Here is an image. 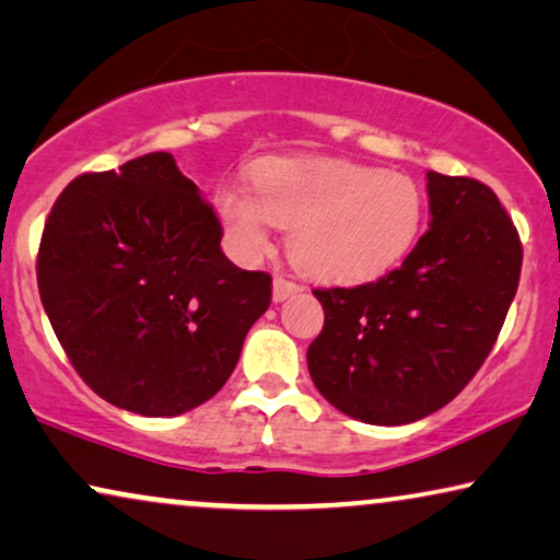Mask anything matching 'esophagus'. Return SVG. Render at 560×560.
I'll list each match as a JSON object with an SVG mask.
<instances>
[{
    "instance_id": "obj_1",
    "label": "esophagus",
    "mask_w": 560,
    "mask_h": 560,
    "mask_svg": "<svg viewBox=\"0 0 560 560\" xmlns=\"http://www.w3.org/2000/svg\"><path fill=\"white\" fill-rule=\"evenodd\" d=\"M300 292H302V287L294 284V281L284 279V276H276L273 279V302H284V300H289V296H294Z\"/></svg>"
}]
</instances>
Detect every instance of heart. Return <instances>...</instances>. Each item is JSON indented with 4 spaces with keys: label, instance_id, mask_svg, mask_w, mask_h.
<instances>
[{
    "label": "heart",
    "instance_id": "obj_1",
    "mask_svg": "<svg viewBox=\"0 0 560 560\" xmlns=\"http://www.w3.org/2000/svg\"><path fill=\"white\" fill-rule=\"evenodd\" d=\"M250 191L222 186L218 212L245 256L271 245V225L287 228L292 264L325 284H361L399 266L415 250L428 199L412 176L366 163L264 159L250 168Z\"/></svg>",
    "mask_w": 560,
    "mask_h": 560
}]
</instances>
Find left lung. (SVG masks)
Here are the masks:
<instances>
[{
    "label": "left lung",
    "mask_w": 560,
    "mask_h": 560,
    "mask_svg": "<svg viewBox=\"0 0 560 560\" xmlns=\"http://www.w3.org/2000/svg\"><path fill=\"white\" fill-rule=\"evenodd\" d=\"M430 230L405 264L353 289H315L323 332L310 376L369 424L422 420L458 397L502 330L523 268L510 214L487 184L428 171Z\"/></svg>",
    "instance_id": "left-lung-1"
}]
</instances>
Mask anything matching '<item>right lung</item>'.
Instances as JSON below:
<instances>
[{
    "label": "right lung",
    "instance_id": "1",
    "mask_svg": "<svg viewBox=\"0 0 560 560\" xmlns=\"http://www.w3.org/2000/svg\"><path fill=\"white\" fill-rule=\"evenodd\" d=\"M171 153L84 174L48 214L37 253L46 315L79 376L109 405L174 417L222 389L271 276L243 271Z\"/></svg>",
    "mask_w": 560,
    "mask_h": 560
}]
</instances>
